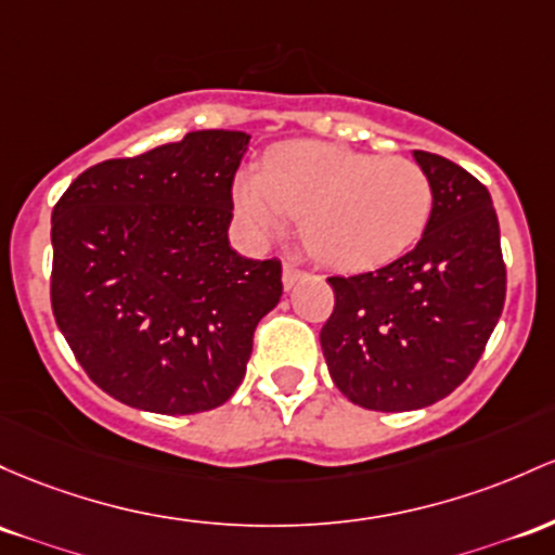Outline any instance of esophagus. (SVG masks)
Instances as JSON below:
<instances>
[{"label":"esophagus","mask_w":555,"mask_h":555,"mask_svg":"<svg viewBox=\"0 0 555 555\" xmlns=\"http://www.w3.org/2000/svg\"><path fill=\"white\" fill-rule=\"evenodd\" d=\"M306 276H308V273L302 271V268H297L295 263H284L282 279H284V287H287V289L295 287V284L302 282V279H306Z\"/></svg>","instance_id":"1"}]
</instances>
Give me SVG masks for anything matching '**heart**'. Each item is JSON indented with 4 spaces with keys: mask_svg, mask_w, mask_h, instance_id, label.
<instances>
[{
    "mask_svg": "<svg viewBox=\"0 0 555 555\" xmlns=\"http://www.w3.org/2000/svg\"><path fill=\"white\" fill-rule=\"evenodd\" d=\"M234 208L255 236L300 218V240L319 263L363 271L389 263L424 234L435 208L429 173L411 157L328 142L268 150L260 173L234 181Z\"/></svg>",
    "mask_w": 555,
    "mask_h": 555,
    "instance_id": "heart-1",
    "label": "heart"
}]
</instances>
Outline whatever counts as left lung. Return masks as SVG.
Returning <instances> with one entry per match:
<instances>
[{
    "instance_id": "obj_1",
    "label": "left lung",
    "mask_w": 555,
    "mask_h": 555,
    "mask_svg": "<svg viewBox=\"0 0 555 555\" xmlns=\"http://www.w3.org/2000/svg\"><path fill=\"white\" fill-rule=\"evenodd\" d=\"M435 208L403 258L328 276L334 310L321 328L328 374L369 411H413L448 398L482 358L503 313L505 263L490 192L468 170L416 150Z\"/></svg>"
}]
</instances>
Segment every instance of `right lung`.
Segmentation results:
<instances>
[{"instance_id":"add662e5","label":"right lung","mask_w":555,"mask_h":555,"mask_svg":"<svg viewBox=\"0 0 555 555\" xmlns=\"http://www.w3.org/2000/svg\"><path fill=\"white\" fill-rule=\"evenodd\" d=\"M249 137L192 131L83 170L52 210V313L109 398L186 416L242 385L282 260L229 247L234 173Z\"/></svg>"}]
</instances>
